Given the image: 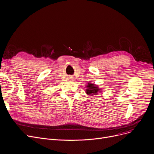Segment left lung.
Here are the masks:
<instances>
[{
	"label": "left lung",
	"instance_id": "obj_1",
	"mask_svg": "<svg viewBox=\"0 0 154 154\" xmlns=\"http://www.w3.org/2000/svg\"><path fill=\"white\" fill-rule=\"evenodd\" d=\"M86 93L87 95H91L93 96H97L98 94H100L102 92V90H101L98 85L93 84L92 83H88L86 85Z\"/></svg>",
	"mask_w": 154,
	"mask_h": 154
}]
</instances>
